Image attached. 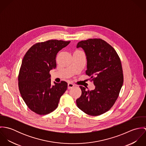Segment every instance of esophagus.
<instances>
[{
  "instance_id": "esophagus-1",
  "label": "esophagus",
  "mask_w": 146,
  "mask_h": 146,
  "mask_svg": "<svg viewBox=\"0 0 146 146\" xmlns=\"http://www.w3.org/2000/svg\"><path fill=\"white\" fill-rule=\"evenodd\" d=\"M67 86H68V89H72V88L74 86V85L73 84L69 83H68Z\"/></svg>"
}]
</instances>
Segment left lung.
<instances>
[{
    "label": "left lung",
    "instance_id": "left-lung-1",
    "mask_svg": "<svg viewBox=\"0 0 146 146\" xmlns=\"http://www.w3.org/2000/svg\"><path fill=\"white\" fill-rule=\"evenodd\" d=\"M87 60L86 74L90 76L96 88L86 90L80 86L82 95L76 100L79 109L96 116L108 111L117 99L124 82L120 58L115 49L101 39H89L79 42Z\"/></svg>",
    "mask_w": 146,
    "mask_h": 146
}]
</instances>
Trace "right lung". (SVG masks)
Segmentation results:
<instances>
[{"instance_id": "1", "label": "right lung", "mask_w": 146, "mask_h": 146, "mask_svg": "<svg viewBox=\"0 0 146 146\" xmlns=\"http://www.w3.org/2000/svg\"><path fill=\"white\" fill-rule=\"evenodd\" d=\"M70 41L49 40L33 45L22 61L18 81L21 97L34 112L44 115L55 110L67 83L54 82L51 85L50 71L56 67L58 52Z\"/></svg>"}]
</instances>
